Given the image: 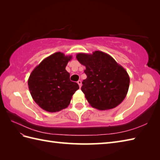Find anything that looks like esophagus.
Segmentation results:
<instances>
[{"mask_svg":"<svg viewBox=\"0 0 160 160\" xmlns=\"http://www.w3.org/2000/svg\"><path fill=\"white\" fill-rule=\"evenodd\" d=\"M77 82H78V85H79L80 88L81 86H82V81H81V80H78Z\"/></svg>","mask_w":160,"mask_h":160,"instance_id":"1","label":"esophagus"}]
</instances>
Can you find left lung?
Masks as SVG:
<instances>
[{
    "instance_id": "left-lung-1",
    "label": "left lung",
    "mask_w": 160,
    "mask_h": 160,
    "mask_svg": "<svg viewBox=\"0 0 160 160\" xmlns=\"http://www.w3.org/2000/svg\"><path fill=\"white\" fill-rule=\"evenodd\" d=\"M76 58L86 67L87 77L81 90L91 107L101 111L111 109L124 100L130 78L124 68L110 55L95 51L92 54L78 53Z\"/></svg>"
}]
</instances>
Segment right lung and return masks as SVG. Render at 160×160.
Returning <instances> with one entry per match:
<instances>
[{
	"label": "right lung",
	"instance_id": "1",
	"mask_svg": "<svg viewBox=\"0 0 160 160\" xmlns=\"http://www.w3.org/2000/svg\"><path fill=\"white\" fill-rule=\"evenodd\" d=\"M71 58V56L56 52L44 59L30 74V93L43 110L55 113L66 108L79 89L76 82L70 80V74L65 69Z\"/></svg>",
	"mask_w": 160,
	"mask_h": 160
}]
</instances>
